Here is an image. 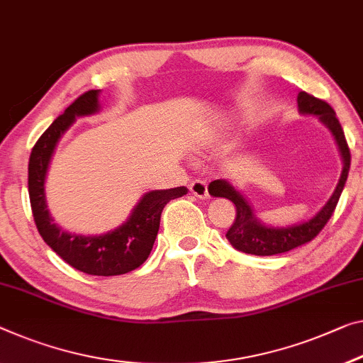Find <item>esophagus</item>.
Returning a JSON list of instances; mask_svg holds the SVG:
<instances>
[{"mask_svg": "<svg viewBox=\"0 0 363 363\" xmlns=\"http://www.w3.org/2000/svg\"><path fill=\"white\" fill-rule=\"evenodd\" d=\"M189 191L199 199L208 198V185H206L204 180L191 182V185H189Z\"/></svg>", "mask_w": 363, "mask_h": 363, "instance_id": "1", "label": "esophagus"}]
</instances>
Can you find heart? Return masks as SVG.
<instances>
[{"label": "heart", "instance_id": "b5f03b06", "mask_svg": "<svg viewBox=\"0 0 363 363\" xmlns=\"http://www.w3.org/2000/svg\"><path fill=\"white\" fill-rule=\"evenodd\" d=\"M208 136H209V131H204L203 135H201V139H206Z\"/></svg>", "mask_w": 363, "mask_h": 363}]
</instances>
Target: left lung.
I'll list each match as a JSON object with an SVG mask.
<instances>
[{
  "mask_svg": "<svg viewBox=\"0 0 363 363\" xmlns=\"http://www.w3.org/2000/svg\"><path fill=\"white\" fill-rule=\"evenodd\" d=\"M298 111L302 115L316 116L318 120L325 125L331 135L336 139L339 154L342 159V172L339 178L336 189H334L331 198L326 201V204L318 211V213L308 220L297 222V224L286 227H272L266 225L256 217L252 206L242 193L227 180H214L209 185V194L216 198H225L232 201L237 208V216L233 224L228 228L225 237L230 245L238 252L256 255V256H272L281 255L291 250L300 247V245L308 243L313 240L321 228L326 225V222L331 219V216L336 209V204L347 180L350 169V150L345 141L342 126L336 118V111L331 108L330 104L325 100H320L306 92H300L297 96Z\"/></svg>",
  "mask_w": 363,
  "mask_h": 363,
  "instance_id": "1",
  "label": "left lung"
}]
</instances>
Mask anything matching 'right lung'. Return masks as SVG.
I'll return each instance as SVG.
<instances>
[{"instance_id":"1","label":"right lung","mask_w":363,"mask_h":363,"mask_svg":"<svg viewBox=\"0 0 363 363\" xmlns=\"http://www.w3.org/2000/svg\"><path fill=\"white\" fill-rule=\"evenodd\" d=\"M99 94L100 91H89L77 97L38 138L29 159V198L38 233L61 259L91 276H120L136 269L147 259L165 204L186 194L188 189L178 186L143 194L126 222L100 235L71 233L55 224L45 198L50 162L61 136L74 120L99 113Z\"/></svg>"}]
</instances>
